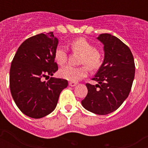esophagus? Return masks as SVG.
I'll return each mask as SVG.
<instances>
[{"label":"esophagus","instance_id":"esophagus-1","mask_svg":"<svg viewBox=\"0 0 148 148\" xmlns=\"http://www.w3.org/2000/svg\"><path fill=\"white\" fill-rule=\"evenodd\" d=\"M77 85L76 82H69V86H75Z\"/></svg>","mask_w":148,"mask_h":148}]
</instances>
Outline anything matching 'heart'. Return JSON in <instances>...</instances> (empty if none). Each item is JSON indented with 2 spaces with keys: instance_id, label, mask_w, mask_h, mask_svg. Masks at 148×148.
<instances>
[{
  "instance_id": "heart-1",
  "label": "heart",
  "mask_w": 148,
  "mask_h": 148,
  "mask_svg": "<svg viewBox=\"0 0 148 148\" xmlns=\"http://www.w3.org/2000/svg\"><path fill=\"white\" fill-rule=\"evenodd\" d=\"M71 50L74 52L82 54L80 58L81 64H86L90 70H97L102 63V54L95 48L91 42L83 38L77 39L71 43ZM67 51L62 46H58L55 49V59L58 65H64L67 61ZM88 74V68L86 66L74 67L66 66L60 69L59 75L66 80L77 82Z\"/></svg>"
}]
</instances>
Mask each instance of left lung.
<instances>
[{
	"label": "left lung",
	"instance_id": "obj_1",
	"mask_svg": "<svg viewBox=\"0 0 148 148\" xmlns=\"http://www.w3.org/2000/svg\"><path fill=\"white\" fill-rule=\"evenodd\" d=\"M97 39L104 45V61L92 78L97 84L86 85L88 93L82 105L95 114L106 115L116 110L128 97L135 77V62L129 47L117 37L105 33Z\"/></svg>",
	"mask_w": 148,
	"mask_h": 148
}]
</instances>
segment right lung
Wrapping results in <instances>:
<instances>
[{
	"mask_svg": "<svg viewBox=\"0 0 148 148\" xmlns=\"http://www.w3.org/2000/svg\"><path fill=\"white\" fill-rule=\"evenodd\" d=\"M58 43L53 32L26 39L12 59L9 86L16 105L24 114L39 119L54 111L67 80L51 77L58 71L55 51Z\"/></svg>",
	"mask_w": 148,
	"mask_h": 148,
	"instance_id": "1",
	"label": "right lung"
}]
</instances>
